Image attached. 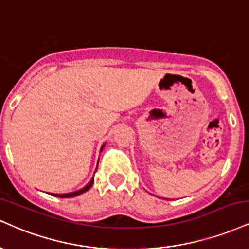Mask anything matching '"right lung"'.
<instances>
[{"label": "right lung", "mask_w": 249, "mask_h": 249, "mask_svg": "<svg viewBox=\"0 0 249 249\" xmlns=\"http://www.w3.org/2000/svg\"><path fill=\"white\" fill-rule=\"evenodd\" d=\"M102 148H103V147H102ZM101 151H102V150H101ZM92 184H93V178L91 179V181L89 182V184H88L87 186H85L84 188H82V190L76 191V192H72V193H67V194H53V196H58V198H72V196H79V194H82V193L87 192V191L89 190V188H90L91 186H92Z\"/></svg>", "instance_id": "1"}]
</instances>
